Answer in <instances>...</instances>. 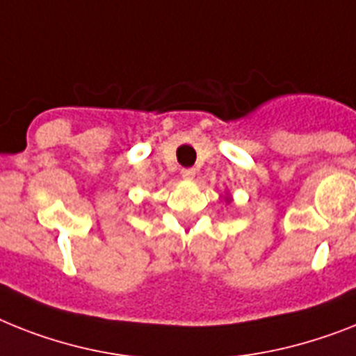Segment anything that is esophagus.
<instances>
[{"label":"esophagus","mask_w":356,"mask_h":356,"mask_svg":"<svg viewBox=\"0 0 356 356\" xmlns=\"http://www.w3.org/2000/svg\"><path fill=\"white\" fill-rule=\"evenodd\" d=\"M181 176H184L185 180H193L196 176L195 169H181Z\"/></svg>","instance_id":"obj_1"}]
</instances>
